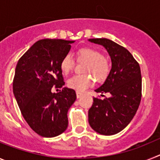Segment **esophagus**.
I'll return each mask as SVG.
<instances>
[{
    "label": "esophagus",
    "mask_w": 160,
    "mask_h": 160,
    "mask_svg": "<svg viewBox=\"0 0 160 160\" xmlns=\"http://www.w3.org/2000/svg\"><path fill=\"white\" fill-rule=\"evenodd\" d=\"M76 94H77V98H81L82 96L83 95L82 92H80V91H76Z\"/></svg>",
    "instance_id": "obj_1"
}]
</instances>
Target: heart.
Here are the masks:
<instances>
[{"label":"heart","instance_id":"heart-1","mask_svg":"<svg viewBox=\"0 0 160 160\" xmlns=\"http://www.w3.org/2000/svg\"><path fill=\"white\" fill-rule=\"evenodd\" d=\"M77 59L78 62H86L85 73H90L98 82L105 81L111 73V65L105 58L102 52L93 48L83 47L77 52ZM74 58L70 53L63 56L60 62V69L64 74L67 75L71 72L74 66ZM93 84V78L88 74L74 75L67 80V87L78 91L87 90Z\"/></svg>","mask_w":160,"mask_h":160}]
</instances>
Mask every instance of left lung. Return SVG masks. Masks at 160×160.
Returning a JSON list of instances; mask_svg holds the SVG:
<instances>
[{"instance_id": "left-lung-1", "label": "left lung", "mask_w": 160, "mask_h": 160, "mask_svg": "<svg viewBox=\"0 0 160 160\" xmlns=\"http://www.w3.org/2000/svg\"><path fill=\"white\" fill-rule=\"evenodd\" d=\"M90 42L102 45L111 56L112 68L96 92H109L110 98H94L88 112L90 127L101 135L120 132L131 122L140 104L142 77L139 64L126 48L107 38Z\"/></svg>"}]
</instances>
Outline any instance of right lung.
Instances as JSON below:
<instances>
[{
    "label": "right lung",
    "mask_w": 160,
    "mask_h": 160,
    "mask_svg": "<svg viewBox=\"0 0 160 160\" xmlns=\"http://www.w3.org/2000/svg\"><path fill=\"white\" fill-rule=\"evenodd\" d=\"M73 42L62 39L38 41L17 64L12 82L14 96L25 120L41 136H58L68 127V110L77 96L73 89L62 88L65 82L60 62ZM53 86L62 90L52 93Z\"/></svg>",
    "instance_id": "1"
}]
</instances>
